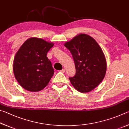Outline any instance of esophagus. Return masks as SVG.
<instances>
[{
    "label": "esophagus",
    "instance_id": "esophagus-1",
    "mask_svg": "<svg viewBox=\"0 0 129 129\" xmlns=\"http://www.w3.org/2000/svg\"><path fill=\"white\" fill-rule=\"evenodd\" d=\"M60 72H62V73H64V72H65V69H63L62 70H60Z\"/></svg>",
    "mask_w": 129,
    "mask_h": 129
}]
</instances>
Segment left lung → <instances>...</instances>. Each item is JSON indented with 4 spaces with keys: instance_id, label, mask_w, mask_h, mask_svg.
<instances>
[{
    "instance_id": "8db88e82",
    "label": "left lung",
    "mask_w": 129,
    "mask_h": 129,
    "mask_svg": "<svg viewBox=\"0 0 129 129\" xmlns=\"http://www.w3.org/2000/svg\"><path fill=\"white\" fill-rule=\"evenodd\" d=\"M75 63L76 74L70 77L71 84L78 91L88 92L95 88L104 78L107 61L102 49L89 35L80 34L64 44Z\"/></svg>"
}]
</instances>
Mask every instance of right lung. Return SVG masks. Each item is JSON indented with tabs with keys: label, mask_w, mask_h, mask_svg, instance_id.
<instances>
[{
	"label": "right lung",
	"mask_w": 129,
	"mask_h": 129,
	"mask_svg": "<svg viewBox=\"0 0 129 129\" xmlns=\"http://www.w3.org/2000/svg\"><path fill=\"white\" fill-rule=\"evenodd\" d=\"M54 44L39 38L26 40L16 54L13 70L16 79L27 91L38 92L44 88L54 75L47 53Z\"/></svg>",
	"instance_id": "right-lung-1"
}]
</instances>
